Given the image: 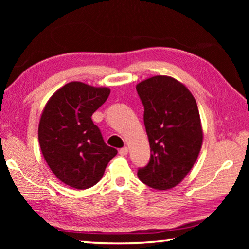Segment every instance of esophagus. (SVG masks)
Listing matches in <instances>:
<instances>
[{
	"label": "esophagus",
	"instance_id": "obj_1",
	"mask_svg": "<svg viewBox=\"0 0 249 249\" xmlns=\"http://www.w3.org/2000/svg\"><path fill=\"white\" fill-rule=\"evenodd\" d=\"M119 153L122 156H126V155H127V153H128V148H127V147H123V148H121L119 150Z\"/></svg>",
	"mask_w": 249,
	"mask_h": 249
}]
</instances>
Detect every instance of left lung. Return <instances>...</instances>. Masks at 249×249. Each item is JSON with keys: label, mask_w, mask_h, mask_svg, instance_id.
I'll use <instances>...</instances> for the list:
<instances>
[{"label": "left lung", "mask_w": 249, "mask_h": 249, "mask_svg": "<svg viewBox=\"0 0 249 249\" xmlns=\"http://www.w3.org/2000/svg\"><path fill=\"white\" fill-rule=\"evenodd\" d=\"M136 90L150 145L149 162L137 176L150 188L167 190L182 181L199 156L203 138L199 109L191 92L171 77L156 75Z\"/></svg>", "instance_id": "obj_1"}]
</instances>
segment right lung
I'll use <instances>...</instances> for the list:
<instances>
[{
	"mask_svg": "<svg viewBox=\"0 0 249 249\" xmlns=\"http://www.w3.org/2000/svg\"><path fill=\"white\" fill-rule=\"evenodd\" d=\"M108 88L70 82L46 104L38 140L46 162L69 187L88 189L102 178L117 150L107 144L91 116L109 95Z\"/></svg>",
	"mask_w": 249,
	"mask_h": 249,
	"instance_id": "1",
	"label": "right lung"
}]
</instances>
